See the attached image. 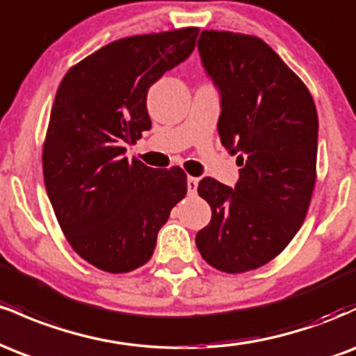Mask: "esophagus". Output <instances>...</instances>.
Listing matches in <instances>:
<instances>
[{
	"mask_svg": "<svg viewBox=\"0 0 356 356\" xmlns=\"http://www.w3.org/2000/svg\"><path fill=\"white\" fill-rule=\"evenodd\" d=\"M197 184H199L197 177H192V175L187 177V191H189L191 195H194L195 192H197Z\"/></svg>",
	"mask_w": 356,
	"mask_h": 356,
	"instance_id": "esophagus-1",
	"label": "esophagus"
}]
</instances>
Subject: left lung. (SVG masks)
<instances>
[{
	"instance_id": "8db88e82",
	"label": "left lung",
	"mask_w": 356,
	"mask_h": 356,
	"mask_svg": "<svg viewBox=\"0 0 356 356\" xmlns=\"http://www.w3.org/2000/svg\"><path fill=\"white\" fill-rule=\"evenodd\" d=\"M197 48L220 92V144L241 169L234 189L212 177L199 182L212 218L195 244L212 268L236 275L275 259L303 224L316 182V107L257 36L204 30Z\"/></svg>"
}]
</instances>
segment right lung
<instances>
[{
	"mask_svg": "<svg viewBox=\"0 0 356 356\" xmlns=\"http://www.w3.org/2000/svg\"><path fill=\"white\" fill-rule=\"evenodd\" d=\"M199 28L105 44L61 80L43 144V177L73 251L102 271L129 273L154 254L157 232L187 194L181 167L125 157L150 130L147 92L195 47Z\"/></svg>",
	"mask_w": 356,
	"mask_h": 356,
	"instance_id": "1",
	"label": "right lung"
}]
</instances>
